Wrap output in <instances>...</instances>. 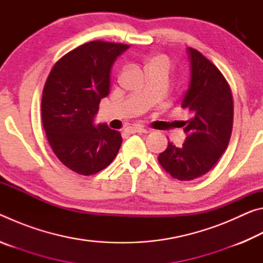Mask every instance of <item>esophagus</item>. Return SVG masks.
I'll return each instance as SVG.
<instances>
[{
  "label": "esophagus",
  "mask_w": 263,
  "mask_h": 263,
  "mask_svg": "<svg viewBox=\"0 0 263 263\" xmlns=\"http://www.w3.org/2000/svg\"><path fill=\"white\" fill-rule=\"evenodd\" d=\"M127 131L130 133H145V132H147L144 127H141V126H131V127L127 128Z\"/></svg>",
  "instance_id": "34e87169"
}]
</instances>
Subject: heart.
Returning <instances> with one entry per match:
<instances>
[{
	"label": "heart",
	"instance_id": "1",
	"mask_svg": "<svg viewBox=\"0 0 263 263\" xmlns=\"http://www.w3.org/2000/svg\"><path fill=\"white\" fill-rule=\"evenodd\" d=\"M149 64H164V65H167L168 66V64H169V61H168V59L166 57H162V55H158V57H154L152 60H151V62ZM148 64V65H149Z\"/></svg>",
	"mask_w": 263,
	"mask_h": 263
}]
</instances>
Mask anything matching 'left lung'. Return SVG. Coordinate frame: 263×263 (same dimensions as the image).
<instances>
[{"mask_svg":"<svg viewBox=\"0 0 263 263\" xmlns=\"http://www.w3.org/2000/svg\"><path fill=\"white\" fill-rule=\"evenodd\" d=\"M190 82L182 108L191 118L183 122L186 138L182 146L169 141L159 162L174 179L191 181L215 166L228 148L233 125V99L228 81L202 53L186 48Z\"/></svg>","mask_w":263,"mask_h":263,"instance_id":"1","label":"left lung"}]
</instances>
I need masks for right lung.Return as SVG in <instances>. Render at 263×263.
I'll return each instance as SVG.
<instances>
[{"label":"right lung","instance_id":"right-lung-1","mask_svg":"<svg viewBox=\"0 0 263 263\" xmlns=\"http://www.w3.org/2000/svg\"><path fill=\"white\" fill-rule=\"evenodd\" d=\"M128 45L89 42L57 62L43 90L42 119L57 158L81 175L108 167L122 145V136L105 123L95 125L102 99L109 94L110 72Z\"/></svg>","mask_w":263,"mask_h":263}]
</instances>
